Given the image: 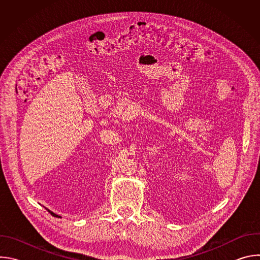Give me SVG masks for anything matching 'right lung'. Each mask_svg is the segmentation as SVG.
Masks as SVG:
<instances>
[{
    "instance_id": "right-lung-1",
    "label": "right lung",
    "mask_w": 260,
    "mask_h": 260,
    "mask_svg": "<svg viewBox=\"0 0 260 260\" xmlns=\"http://www.w3.org/2000/svg\"><path fill=\"white\" fill-rule=\"evenodd\" d=\"M48 212H49V213H50V214H51V215H52V216H54V217H59V216H57V215H56V214H54V213H53V212H51V211H49V210H48Z\"/></svg>"
}]
</instances>
